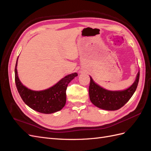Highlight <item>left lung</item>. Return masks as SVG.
<instances>
[{
  "label": "left lung",
  "mask_w": 151,
  "mask_h": 151,
  "mask_svg": "<svg viewBox=\"0 0 151 151\" xmlns=\"http://www.w3.org/2000/svg\"><path fill=\"white\" fill-rule=\"evenodd\" d=\"M140 72L137 75L134 83L130 88L123 91H112L104 89L96 84L90 77L89 94L91 101L99 108L114 111L121 108L129 101L137 88Z\"/></svg>",
  "instance_id": "left-lung-1"
}]
</instances>
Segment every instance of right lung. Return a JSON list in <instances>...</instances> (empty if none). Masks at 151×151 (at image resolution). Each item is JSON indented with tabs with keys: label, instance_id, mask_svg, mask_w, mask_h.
Here are the masks:
<instances>
[{
	"label": "right lung",
	"instance_id": "right-lung-1",
	"mask_svg": "<svg viewBox=\"0 0 151 151\" xmlns=\"http://www.w3.org/2000/svg\"><path fill=\"white\" fill-rule=\"evenodd\" d=\"M15 67L16 88L23 101L34 110L45 114L60 111L66 103V90L68 84L77 76L76 72L67 75L55 85L43 91H33L22 85L17 76V64Z\"/></svg>",
	"mask_w": 151,
	"mask_h": 151
}]
</instances>
